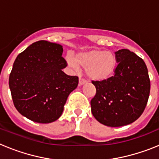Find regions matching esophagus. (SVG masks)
I'll return each instance as SVG.
<instances>
[{"label": "esophagus", "instance_id": "esophagus-1", "mask_svg": "<svg viewBox=\"0 0 159 159\" xmlns=\"http://www.w3.org/2000/svg\"><path fill=\"white\" fill-rule=\"evenodd\" d=\"M87 83V80H85V79L82 78V77H80V79H79V85L80 86H81V85H83V84H86Z\"/></svg>", "mask_w": 159, "mask_h": 159}]
</instances>
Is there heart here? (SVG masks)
I'll use <instances>...</instances> for the list:
<instances>
[{
    "label": "heart",
    "mask_w": 159,
    "mask_h": 159,
    "mask_svg": "<svg viewBox=\"0 0 159 159\" xmlns=\"http://www.w3.org/2000/svg\"><path fill=\"white\" fill-rule=\"evenodd\" d=\"M67 64L75 70L86 68L87 75L94 80H105L111 76L117 67V57L112 52L102 49H92L67 57Z\"/></svg>",
    "instance_id": "heart-1"
}]
</instances>
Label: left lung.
I'll list each match as a JSON object with an SVG mask.
<instances>
[{
  "label": "left lung",
  "instance_id": "left-lung-1",
  "mask_svg": "<svg viewBox=\"0 0 159 159\" xmlns=\"http://www.w3.org/2000/svg\"><path fill=\"white\" fill-rule=\"evenodd\" d=\"M118 64L113 76L92 81L96 94L91 100L97 121L117 127L137 120L145 110L151 81L145 62L128 49L116 52Z\"/></svg>",
  "mask_w": 159,
  "mask_h": 159
}]
</instances>
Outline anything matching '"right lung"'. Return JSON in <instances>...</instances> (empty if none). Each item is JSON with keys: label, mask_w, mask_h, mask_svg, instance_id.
Here are the masks:
<instances>
[{"label": "right lung", "mask_w": 159, "mask_h": 159, "mask_svg": "<svg viewBox=\"0 0 159 159\" xmlns=\"http://www.w3.org/2000/svg\"><path fill=\"white\" fill-rule=\"evenodd\" d=\"M63 51L60 44L39 40L14 61L8 80L13 104L32 121L49 123L58 119L67 97L78 86V77L62 71L67 65Z\"/></svg>", "instance_id": "right-lung-1"}]
</instances>
